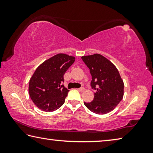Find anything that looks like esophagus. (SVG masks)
Returning <instances> with one entry per match:
<instances>
[{"mask_svg":"<svg viewBox=\"0 0 153 153\" xmlns=\"http://www.w3.org/2000/svg\"><path fill=\"white\" fill-rule=\"evenodd\" d=\"M78 90H79V92H84V90H85V88H79L78 89Z\"/></svg>","mask_w":153,"mask_h":153,"instance_id":"obj_1","label":"esophagus"}]
</instances>
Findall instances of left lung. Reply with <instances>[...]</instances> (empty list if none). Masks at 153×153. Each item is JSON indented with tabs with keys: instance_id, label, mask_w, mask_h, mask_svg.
Returning <instances> with one entry per match:
<instances>
[{
	"instance_id": "1",
	"label": "left lung",
	"mask_w": 153,
	"mask_h": 153,
	"mask_svg": "<svg viewBox=\"0 0 153 153\" xmlns=\"http://www.w3.org/2000/svg\"><path fill=\"white\" fill-rule=\"evenodd\" d=\"M81 58L90 69L91 87L97 90L94 100L84 102L85 106L99 115L111 112L122 100L124 94V84L117 67L100 54Z\"/></svg>"
}]
</instances>
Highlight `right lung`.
Masks as SVG:
<instances>
[{
	"label": "right lung",
	"instance_id": "add662e5",
	"mask_svg": "<svg viewBox=\"0 0 153 153\" xmlns=\"http://www.w3.org/2000/svg\"><path fill=\"white\" fill-rule=\"evenodd\" d=\"M75 59L59 53L43 62L36 69L29 82V94L40 109L50 112L64 104L69 90L63 84V76Z\"/></svg>",
	"mask_w": 153,
	"mask_h": 153
}]
</instances>
